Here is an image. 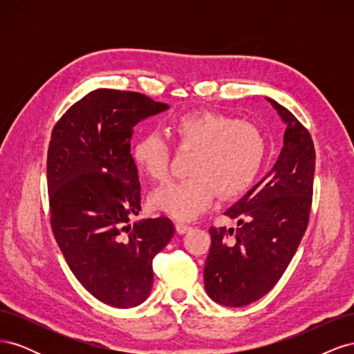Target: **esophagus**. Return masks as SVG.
I'll list each match as a JSON object with an SVG mask.
<instances>
[{
	"mask_svg": "<svg viewBox=\"0 0 354 354\" xmlns=\"http://www.w3.org/2000/svg\"><path fill=\"white\" fill-rule=\"evenodd\" d=\"M192 227L189 226V224H185V223H176V230L178 234H185L190 230Z\"/></svg>",
	"mask_w": 354,
	"mask_h": 354,
	"instance_id": "obj_1",
	"label": "esophagus"
}]
</instances>
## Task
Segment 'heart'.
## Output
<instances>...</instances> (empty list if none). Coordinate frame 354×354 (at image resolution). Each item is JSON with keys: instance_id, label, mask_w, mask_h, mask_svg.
Returning <instances> with one entry per match:
<instances>
[{"instance_id": "obj_1", "label": "heart", "mask_w": 354, "mask_h": 354, "mask_svg": "<svg viewBox=\"0 0 354 354\" xmlns=\"http://www.w3.org/2000/svg\"><path fill=\"white\" fill-rule=\"evenodd\" d=\"M180 146L195 149L186 178L169 180L151 195L152 208L176 220H192L207 209L218 192L239 195L257 177L264 158V137L252 124L216 111H192L169 124ZM137 168L152 180L168 174L169 146L159 131L137 138L133 147Z\"/></svg>"}]
</instances>
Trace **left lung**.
<instances>
[{"label": "left lung", "mask_w": 354, "mask_h": 354, "mask_svg": "<svg viewBox=\"0 0 354 354\" xmlns=\"http://www.w3.org/2000/svg\"><path fill=\"white\" fill-rule=\"evenodd\" d=\"M266 100L286 125L282 151L267 176L224 212L238 220V227L209 229L203 282L212 301L226 307L248 306L277 283L303 239L312 207V137L282 104Z\"/></svg>", "instance_id": "left-lung-1"}]
</instances>
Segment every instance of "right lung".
<instances>
[{
    "label": "right lung",
    "instance_id": "right-lung-1",
    "mask_svg": "<svg viewBox=\"0 0 354 354\" xmlns=\"http://www.w3.org/2000/svg\"><path fill=\"white\" fill-rule=\"evenodd\" d=\"M168 109L140 93L99 88L72 104L51 133L53 233L80 283L112 307L131 308L149 297L153 257L176 230L167 217L130 224L142 199L133 128Z\"/></svg>",
    "mask_w": 354,
    "mask_h": 354
}]
</instances>
